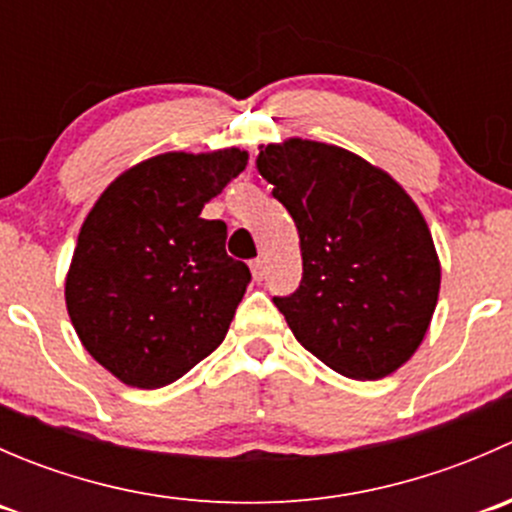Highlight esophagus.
Returning <instances> with one entry per match:
<instances>
[{
    "label": "esophagus",
    "instance_id": "esophagus-1",
    "mask_svg": "<svg viewBox=\"0 0 512 512\" xmlns=\"http://www.w3.org/2000/svg\"><path fill=\"white\" fill-rule=\"evenodd\" d=\"M250 270H252V277H255V282L265 280V262H262V260H252L250 262Z\"/></svg>",
    "mask_w": 512,
    "mask_h": 512
}]
</instances>
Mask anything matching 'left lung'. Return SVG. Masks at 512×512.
Returning <instances> with one entry per match:
<instances>
[{
  "mask_svg": "<svg viewBox=\"0 0 512 512\" xmlns=\"http://www.w3.org/2000/svg\"><path fill=\"white\" fill-rule=\"evenodd\" d=\"M257 170L299 232L302 282L272 299L297 342L349 379L389 376L426 337L441 289L421 210L389 173L327 143H270Z\"/></svg>",
  "mask_w": 512,
  "mask_h": 512,
  "instance_id": "left-lung-1",
  "label": "left lung"
}]
</instances>
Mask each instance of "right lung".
I'll list each match as a JSON object with an SVG mask.
<instances>
[{"label":"right lung","instance_id":"right-lung-1","mask_svg":"<svg viewBox=\"0 0 512 512\" xmlns=\"http://www.w3.org/2000/svg\"><path fill=\"white\" fill-rule=\"evenodd\" d=\"M247 153H163L101 193L66 275L71 324L123 384L160 389L220 347L250 285L225 252L227 225L200 218Z\"/></svg>","mask_w":512,"mask_h":512}]
</instances>
